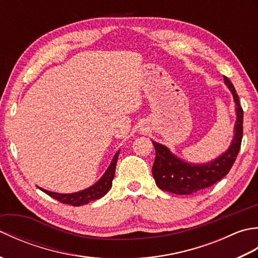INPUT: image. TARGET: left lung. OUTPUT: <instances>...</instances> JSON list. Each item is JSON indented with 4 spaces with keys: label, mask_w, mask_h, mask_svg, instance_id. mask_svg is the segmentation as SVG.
Listing matches in <instances>:
<instances>
[{
    "label": "left lung",
    "mask_w": 258,
    "mask_h": 258,
    "mask_svg": "<svg viewBox=\"0 0 258 258\" xmlns=\"http://www.w3.org/2000/svg\"><path fill=\"white\" fill-rule=\"evenodd\" d=\"M236 103L237 119L235 124V136L232 145L222 156L205 165H191L175 157L167 147L152 142L155 149V161L152 173L156 185L162 190L177 195H189L217 183L231 171L238 155L243 139V108L232 82L224 76Z\"/></svg>",
    "instance_id": "8db88e82"
}]
</instances>
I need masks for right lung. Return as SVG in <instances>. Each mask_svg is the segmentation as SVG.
Masks as SVG:
<instances>
[{
  "instance_id": "obj_1",
  "label": "right lung",
  "mask_w": 258,
  "mask_h": 258,
  "mask_svg": "<svg viewBox=\"0 0 258 258\" xmlns=\"http://www.w3.org/2000/svg\"><path fill=\"white\" fill-rule=\"evenodd\" d=\"M118 154L119 152H117L116 154H115L111 165L108 166L107 171L103 175V177L98 180L96 184L91 186L89 188H86L82 191H78V193H73V194H58V193H53V191H48L43 188H40V189H42L48 196H51L56 201L63 203V204H69L72 206H81V205L87 204V203H90L91 201L101 199V197L105 195L109 190V188L112 187V180L115 175V168H116Z\"/></svg>"
}]
</instances>
